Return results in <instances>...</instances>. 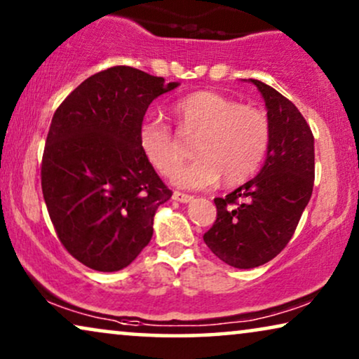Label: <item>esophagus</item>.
<instances>
[{"label":"esophagus","instance_id":"esophagus-1","mask_svg":"<svg viewBox=\"0 0 359 359\" xmlns=\"http://www.w3.org/2000/svg\"><path fill=\"white\" fill-rule=\"evenodd\" d=\"M173 199L178 201V203H191L193 201V196L189 194H184V193H180V191H175L173 193Z\"/></svg>","mask_w":359,"mask_h":359}]
</instances>
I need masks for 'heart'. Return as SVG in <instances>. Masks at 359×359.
Masks as SVG:
<instances>
[{
  "mask_svg": "<svg viewBox=\"0 0 359 359\" xmlns=\"http://www.w3.org/2000/svg\"><path fill=\"white\" fill-rule=\"evenodd\" d=\"M180 130L198 137L193 163L180 168L186 150L173 129L160 119L140 126L139 145L150 165L163 176L173 175L180 188H208L222 178L224 184L243 183L257 173L269 147V121L263 111L214 91H198L173 107Z\"/></svg>",
  "mask_w": 359,
  "mask_h": 359,
  "instance_id": "obj_1",
  "label": "heart"
}]
</instances>
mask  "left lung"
I'll return each mask as SVG.
<instances>
[{"label": "left lung", "mask_w": 359, "mask_h": 359, "mask_svg": "<svg viewBox=\"0 0 359 359\" xmlns=\"http://www.w3.org/2000/svg\"><path fill=\"white\" fill-rule=\"evenodd\" d=\"M268 109L269 147L259 173L225 198H215L217 219L204 233L215 257L233 268L262 266L286 247L312 196L313 135L287 97L263 81L248 80Z\"/></svg>", "instance_id": "8db88e82"}]
</instances>
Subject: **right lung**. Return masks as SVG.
<instances>
[{
    "mask_svg": "<svg viewBox=\"0 0 359 359\" xmlns=\"http://www.w3.org/2000/svg\"><path fill=\"white\" fill-rule=\"evenodd\" d=\"M132 67L86 78L52 117L42 156V193L67 252L102 273L129 266L154 235L171 198L139 145L150 102L175 90Z\"/></svg>",
    "mask_w": 359,
    "mask_h": 359,
    "instance_id": "add662e5",
    "label": "right lung"
}]
</instances>
